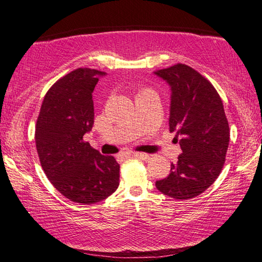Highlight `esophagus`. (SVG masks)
<instances>
[{
    "mask_svg": "<svg viewBox=\"0 0 262 262\" xmlns=\"http://www.w3.org/2000/svg\"><path fill=\"white\" fill-rule=\"evenodd\" d=\"M121 157H123V158L139 157V158H142V159H145V158H148V155L143 154V152H127V154H122Z\"/></svg>",
    "mask_w": 262,
    "mask_h": 262,
    "instance_id": "esophagus-1",
    "label": "esophagus"
}]
</instances>
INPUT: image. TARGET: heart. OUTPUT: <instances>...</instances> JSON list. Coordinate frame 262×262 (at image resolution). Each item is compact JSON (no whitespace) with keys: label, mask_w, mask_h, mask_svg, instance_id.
Here are the masks:
<instances>
[{"label":"heart","mask_w":262,"mask_h":262,"mask_svg":"<svg viewBox=\"0 0 262 262\" xmlns=\"http://www.w3.org/2000/svg\"><path fill=\"white\" fill-rule=\"evenodd\" d=\"M150 92H154L151 89H142L141 90V92H140V95H144V94H150ZM139 95V96H140Z\"/></svg>","instance_id":"obj_1"}]
</instances>
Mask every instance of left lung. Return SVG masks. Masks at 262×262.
Listing matches in <instances>:
<instances>
[{
	"label": "left lung",
	"mask_w": 262,
	"mask_h": 262,
	"mask_svg": "<svg viewBox=\"0 0 262 262\" xmlns=\"http://www.w3.org/2000/svg\"><path fill=\"white\" fill-rule=\"evenodd\" d=\"M155 74L171 88L168 126L183 151L156 187L170 198L188 200L214 184L223 168L230 140L228 119L216 89L196 70L177 63Z\"/></svg>",
	"instance_id": "obj_1"
}]
</instances>
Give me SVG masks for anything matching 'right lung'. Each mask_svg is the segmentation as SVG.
Wrapping results in <instances>:
<instances>
[{
	"mask_svg": "<svg viewBox=\"0 0 262 262\" xmlns=\"http://www.w3.org/2000/svg\"><path fill=\"white\" fill-rule=\"evenodd\" d=\"M106 75L78 68L61 77L43 98L37 125L35 147L48 180L70 201L92 205L117 190L120 165L83 140L94 126L92 92Z\"/></svg>",
	"mask_w": 262,
	"mask_h": 262,
	"instance_id": "1",
	"label": "right lung"
}]
</instances>
